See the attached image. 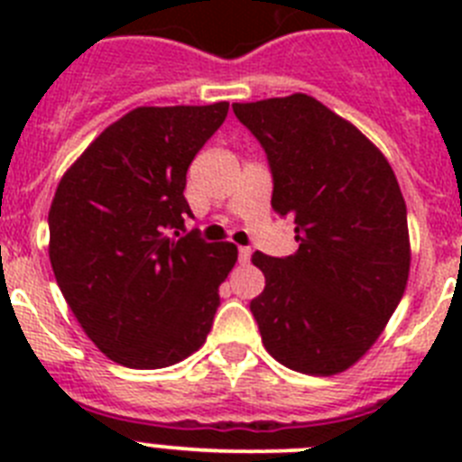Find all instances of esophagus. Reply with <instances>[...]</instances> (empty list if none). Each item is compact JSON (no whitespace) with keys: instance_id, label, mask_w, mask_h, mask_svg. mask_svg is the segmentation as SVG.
Returning a JSON list of instances; mask_svg holds the SVG:
<instances>
[{"instance_id":"34e87169","label":"esophagus","mask_w":462,"mask_h":462,"mask_svg":"<svg viewBox=\"0 0 462 462\" xmlns=\"http://www.w3.org/2000/svg\"><path fill=\"white\" fill-rule=\"evenodd\" d=\"M250 259H252L250 247H238V261H240V263H250Z\"/></svg>"}]
</instances>
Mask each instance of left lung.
Wrapping results in <instances>:
<instances>
[{
	"label": "left lung",
	"mask_w": 462,
	"mask_h": 462,
	"mask_svg": "<svg viewBox=\"0 0 462 462\" xmlns=\"http://www.w3.org/2000/svg\"><path fill=\"white\" fill-rule=\"evenodd\" d=\"M266 152L273 210L298 252H254L266 287L250 303L275 361L336 374L368 352L410 275L407 208L393 169L356 126L308 94L234 104Z\"/></svg>",
	"instance_id": "obj_1"
}]
</instances>
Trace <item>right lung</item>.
I'll use <instances>...</instances> for the list:
<instances>
[{
  "label": "right lung",
  "instance_id": "obj_1",
  "mask_svg": "<svg viewBox=\"0 0 462 462\" xmlns=\"http://www.w3.org/2000/svg\"><path fill=\"white\" fill-rule=\"evenodd\" d=\"M228 104L143 106L80 154L48 212L57 284L110 361L166 368L206 342L219 284L238 259L206 243L185 199L187 169Z\"/></svg>",
  "mask_w": 462,
  "mask_h": 462
}]
</instances>
